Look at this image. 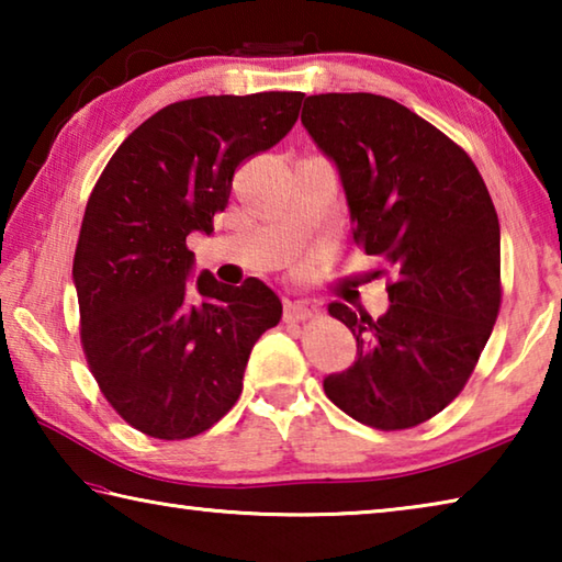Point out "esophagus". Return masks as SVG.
Returning a JSON list of instances; mask_svg holds the SVG:
<instances>
[{"label": "esophagus", "instance_id": "obj_1", "mask_svg": "<svg viewBox=\"0 0 562 562\" xmlns=\"http://www.w3.org/2000/svg\"><path fill=\"white\" fill-rule=\"evenodd\" d=\"M317 312V304L310 300H284V317L288 319H310Z\"/></svg>", "mask_w": 562, "mask_h": 562}]
</instances>
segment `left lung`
Wrapping results in <instances>:
<instances>
[{
	"label": "left lung",
	"instance_id": "obj_1",
	"mask_svg": "<svg viewBox=\"0 0 562 562\" xmlns=\"http://www.w3.org/2000/svg\"><path fill=\"white\" fill-rule=\"evenodd\" d=\"M302 123L339 170L351 237L392 274L382 317L329 304L357 361L325 379V394L372 429H412L461 394L496 325V207L469 154L392 99L319 93Z\"/></svg>",
	"mask_w": 562,
	"mask_h": 562
}]
</instances>
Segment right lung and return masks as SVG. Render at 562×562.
I'll use <instances>...</instances> for the list:
<instances>
[{
  "mask_svg": "<svg viewBox=\"0 0 562 562\" xmlns=\"http://www.w3.org/2000/svg\"><path fill=\"white\" fill-rule=\"evenodd\" d=\"M304 93L201 97L160 109L123 140L93 186L74 255L81 347L123 422L190 439L231 412L250 351L282 317L268 284L193 270L188 235L213 233L247 158L288 136Z\"/></svg>",
  "mask_w": 562,
  "mask_h": 562,
  "instance_id": "right-lung-1",
  "label": "right lung"
}]
</instances>
